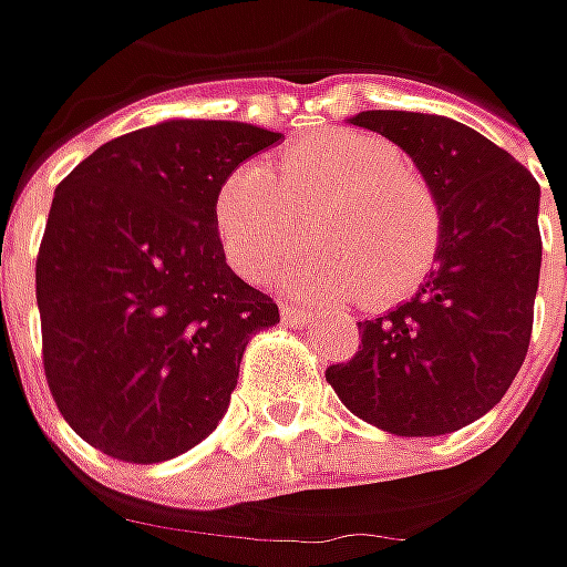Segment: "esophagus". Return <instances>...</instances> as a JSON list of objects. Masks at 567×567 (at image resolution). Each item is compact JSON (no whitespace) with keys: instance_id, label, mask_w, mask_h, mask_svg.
I'll return each mask as SVG.
<instances>
[{"instance_id":"obj_1","label":"esophagus","mask_w":567,"mask_h":567,"mask_svg":"<svg viewBox=\"0 0 567 567\" xmlns=\"http://www.w3.org/2000/svg\"><path fill=\"white\" fill-rule=\"evenodd\" d=\"M280 318H284V324H296V328H302V324H309V321H312V312L296 309V306H280Z\"/></svg>"}]
</instances>
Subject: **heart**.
<instances>
[{"label":"heart","instance_id":"obj_1","mask_svg":"<svg viewBox=\"0 0 567 567\" xmlns=\"http://www.w3.org/2000/svg\"><path fill=\"white\" fill-rule=\"evenodd\" d=\"M309 220V249L280 271L284 290L340 306L401 302L439 255L442 214L423 176L365 132H321L287 144L268 164L229 173L214 195V229L227 261L249 280L293 249Z\"/></svg>","mask_w":567,"mask_h":567}]
</instances>
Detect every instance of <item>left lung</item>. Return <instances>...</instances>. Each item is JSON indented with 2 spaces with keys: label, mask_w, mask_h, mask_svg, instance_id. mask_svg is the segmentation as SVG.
<instances>
[{
  "label": "left lung",
  "mask_w": 567,
  "mask_h": 567,
  "mask_svg": "<svg viewBox=\"0 0 567 567\" xmlns=\"http://www.w3.org/2000/svg\"><path fill=\"white\" fill-rule=\"evenodd\" d=\"M416 164L442 214L439 255L420 290L360 321L362 347L324 372L362 423L403 439L464 429L505 398L530 347L539 287V183L464 122L365 110Z\"/></svg>",
  "instance_id": "1"
}]
</instances>
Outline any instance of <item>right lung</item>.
Here are the masks:
<instances>
[{
	"mask_svg": "<svg viewBox=\"0 0 567 567\" xmlns=\"http://www.w3.org/2000/svg\"><path fill=\"white\" fill-rule=\"evenodd\" d=\"M277 142L251 122L166 120L59 183L37 309L53 401L87 445L161 464L224 420L246 343L280 312L227 265L214 195Z\"/></svg>",
	"mask_w": 567,
	"mask_h": 567,
	"instance_id": "right-lung-1",
	"label": "right lung"
}]
</instances>
